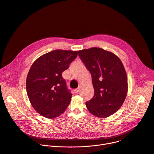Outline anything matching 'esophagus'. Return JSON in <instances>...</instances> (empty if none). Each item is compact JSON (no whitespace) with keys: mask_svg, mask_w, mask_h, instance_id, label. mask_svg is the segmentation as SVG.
<instances>
[{"mask_svg":"<svg viewBox=\"0 0 154 154\" xmlns=\"http://www.w3.org/2000/svg\"><path fill=\"white\" fill-rule=\"evenodd\" d=\"M79 91H80V89H79V88H78V89H75V90H74V92H75V94H78Z\"/></svg>","mask_w":154,"mask_h":154,"instance_id":"esophagus-1","label":"esophagus"}]
</instances>
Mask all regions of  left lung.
I'll list each match as a JSON object with an SVG mask.
<instances>
[{"mask_svg": "<svg viewBox=\"0 0 154 154\" xmlns=\"http://www.w3.org/2000/svg\"><path fill=\"white\" fill-rule=\"evenodd\" d=\"M78 55L91 75L93 97L86 103L88 111L104 118L119 110L128 93V78L123 64L114 53L94 47Z\"/></svg>", "mask_w": 154, "mask_h": 154, "instance_id": "obj_1", "label": "left lung"}]
</instances>
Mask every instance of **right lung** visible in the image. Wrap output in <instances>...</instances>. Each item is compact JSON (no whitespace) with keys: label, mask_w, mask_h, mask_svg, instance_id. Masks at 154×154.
<instances>
[{"label":"right lung","mask_w":154,"mask_h":154,"mask_svg":"<svg viewBox=\"0 0 154 154\" xmlns=\"http://www.w3.org/2000/svg\"><path fill=\"white\" fill-rule=\"evenodd\" d=\"M77 55V51L56 50L32 64L26 77V93L35 110L45 117L55 118L69 104L72 94L62 73Z\"/></svg>","instance_id":"right-lung-1"}]
</instances>
